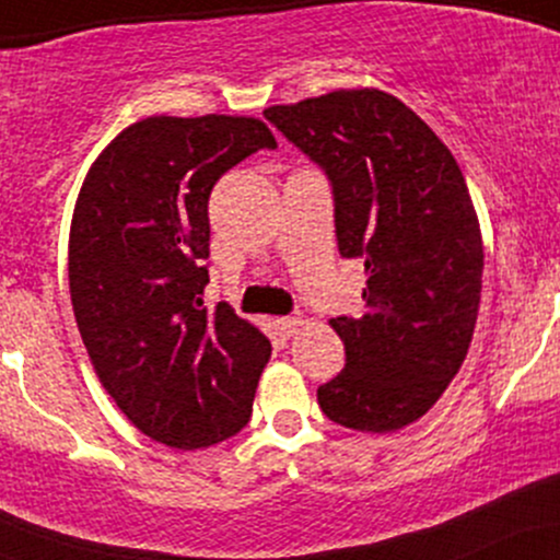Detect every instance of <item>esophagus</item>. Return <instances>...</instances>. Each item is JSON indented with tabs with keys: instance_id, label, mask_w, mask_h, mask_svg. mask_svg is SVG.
<instances>
[{
	"instance_id": "1",
	"label": "esophagus",
	"mask_w": 560,
	"mask_h": 560,
	"mask_svg": "<svg viewBox=\"0 0 560 560\" xmlns=\"http://www.w3.org/2000/svg\"><path fill=\"white\" fill-rule=\"evenodd\" d=\"M276 326H279V331L284 334V337H292V334H298V329L302 326V318L300 316H281V318H276Z\"/></svg>"
}]
</instances>
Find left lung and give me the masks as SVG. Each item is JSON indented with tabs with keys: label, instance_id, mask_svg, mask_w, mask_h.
<instances>
[{
	"label": "left lung",
	"instance_id": "left-lung-1",
	"mask_svg": "<svg viewBox=\"0 0 560 560\" xmlns=\"http://www.w3.org/2000/svg\"><path fill=\"white\" fill-rule=\"evenodd\" d=\"M266 120L326 173L342 258L365 262L363 316L331 318L345 369L318 387L334 423L395 432L458 374L481 298V231L440 137L378 89L268 107Z\"/></svg>",
	"mask_w": 560,
	"mask_h": 560
}]
</instances>
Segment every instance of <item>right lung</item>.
<instances>
[{
    "instance_id": "right-lung-1",
    "label": "right lung",
    "mask_w": 560,
    "mask_h": 560,
    "mask_svg": "<svg viewBox=\"0 0 560 560\" xmlns=\"http://www.w3.org/2000/svg\"><path fill=\"white\" fill-rule=\"evenodd\" d=\"M258 150H276L258 118L155 115L105 147L75 202L68 279L81 339L126 419L168 447L242 432L271 358L226 302H202L210 191Z\"/></svg>"
}]
</instances>
